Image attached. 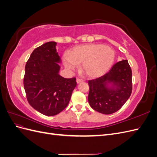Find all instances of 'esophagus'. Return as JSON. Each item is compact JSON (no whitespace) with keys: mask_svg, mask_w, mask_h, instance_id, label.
I'll return each instance as SVG.
<instances>
[{"mask_svg":"<svg viewBox=\"0 0 157 157\" xmlns=\"http://www.w3.org/2000/svg\"><path fill=\"white\" fill-rule=\"evenodd\" d=\"M81 82H83V80L80 79V78H77V84L81 83Z\"/></svg>","mask_w":157,"mask_h":157,"instance_id":"obj_1","label":"esophagus"}]
</instances>
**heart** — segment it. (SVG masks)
Returning a JSON list of instances; mask_svg holds the SVG:
<instances>
[{
	"label": "heart",
	"instance_id": "heart-1",
	"mask_svg": "<svg viewBox=\"0 0 157 157\" xmlns=\"http://www.w3.org/2000/svg\"><path fill=\"white\" fill-rule=\"evenodd\" d=\"M115 58V52L110 47L101 44H84L74 47L69 55H64L63 63L71 70L81 64V73L94 78L105 74L111 68Z\"/></svg>",
	"mask_w": 157,
	"mask_h": 157
}]
</instances>
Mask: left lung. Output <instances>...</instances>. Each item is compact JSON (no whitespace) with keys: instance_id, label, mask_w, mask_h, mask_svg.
Instances as JSON below:
<instances>
[{"instance_id":"left-lung-1","label":"left lung","mask_w":157,"mask_h":157,"mask_svg":"<svg viewBox=\"0 0 157 157\" xmlns=\"http://www.w3.org/2000/svg\"><path fill=\"white\" fill-rule=\"evenodd\" d=\"M132 73L128 60L116 63L108 73L96 79L88 80V102L99 113L109 115L124 105L132 91ZM108 83L112 84L108 88Z\"/></svg>"}]
</instances>
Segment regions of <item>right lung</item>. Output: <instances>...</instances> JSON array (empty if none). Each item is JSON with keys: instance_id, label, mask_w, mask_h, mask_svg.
<instances>
[{"instance_id": "obj_1", "label": "right lung", "mask_w": 157, "mask_h": 157, "mask_svg": "<svg viewBox=\"0 0 157 157\" xmlns=\"http://www.w3.org/2000/svg\"><path fill=\"white\" fill-rule=\"evenodd\" d=\"M56 42H48L35 48L27 61L23 86L27 99L35 110L54 116L67 106L77 86L76 78L59 75L60 58Z\"/></svg>"}]
</instances>
